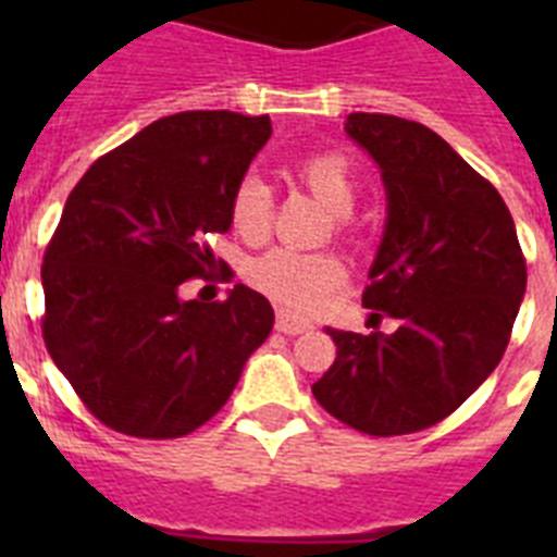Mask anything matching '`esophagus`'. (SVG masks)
Instances as JSON below:
<instances>
[{"mask_svg": "<svg viewBox=\"0 0 557 557\" xmlns=\"http://www.w3.org/2000/svg\"><path fill=\"white\" fill-rule=\"evenodd\" d=\"M275 329H278L282 334H289V337H293V334L309 332V329H312V323L304 321V318H295V314L278 312L275 314Z\"/></svg>", "mask_w": 557, "mask_h": 557, "instance_id": "esophagus-1", "label": "esophagus"}]
</instances>
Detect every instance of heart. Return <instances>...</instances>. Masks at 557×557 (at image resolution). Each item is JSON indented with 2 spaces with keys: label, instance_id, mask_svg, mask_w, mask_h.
I'll return each instance as SVG.
<instances>
[{
  "label": "heart",
  "instance_id": "heart-1",
  "mask_svg": "<svg viewBox=\"0 0 557 557\" xmlns=\"http://www.w3.org/2000/svg\"><path fill=\"white\" fill-rule=\"evenodd\" d=\"M295 178L301 181L314 198L332 209L334 228H351V209L357 203L359 178L357 166L343 150H312L295 164ZM231 228L245 243H264L273 228V198L262 178L245 175L234 186L228 206ZM346 278V264L337 253L318 250V253H301V250L273 248L268 253L256 256L248 264V282L270 301L289 312H312L321 307L323 298Z\"/></svg>",
  "mask_w": 557,
  "mask_h": 557
}]
</instances>
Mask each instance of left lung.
<instances>
[{"label": "left lung", "instance_id": "8db88e82", "mask_svg": "<svg viewBox=\"0 0 557 557\" xmlns=\"http://www.w3.org/2000/svg\"><path fill=\"white\" fill-rule=\"evenodd\" d=\"M346 133L382 170L387 223L362 304L393 334L337 332L312 385L337 421L391 437L435 426L508 348L528 264L499 191L421 122L351 113Z\"/></svg>", "mask_w": 557, "mask_h": 557}]
</instances>
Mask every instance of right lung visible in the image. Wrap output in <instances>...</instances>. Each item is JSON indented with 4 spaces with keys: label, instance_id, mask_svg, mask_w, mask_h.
<instances>
[{
    "label": "right lung",
    "instance_id": "obj_1",
    "mask_svg": "<svg viewBox=\"0 0 557 557\" xmlns=\"http://www.w3.org/2000/svg\"><path fill=\"white\" fill-rule=\"evenodd\" d=\"M270 116L184 111L106 152L69 195L41 264L47 351L83 405L133 437H181L234 393L273 329L262 293L181 298L225 268L234 186L270 139Z\"/></svg>",
    "mask_w": 557,
    "mask_h": 557
}]
</instances>
